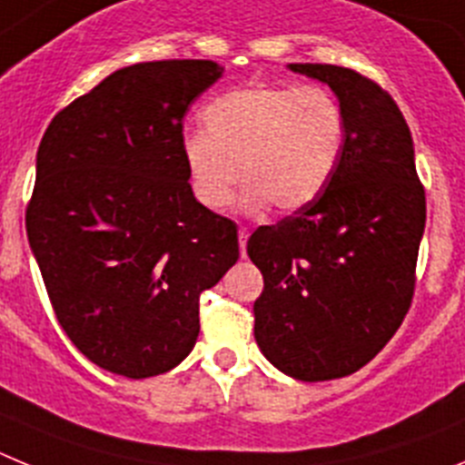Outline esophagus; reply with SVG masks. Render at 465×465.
I'll return each instance as SVG.
<instances>
[{"mask_svg": "<svg viewBox=\"0 0 465 465\" xmlns=\"http://www.w3.org/2000/svg\"><path fill=\"white\" fill-rule=\"evenodd\" d=\"M248 236H250L248 229H245V227L238 229V245H241V254H242V257H245V248H248Z\"/></svg>", "mask_w": 465, "mask_h": 465, "instance_id": "esophagus-1", "label": "esophagus"}]
</instances>
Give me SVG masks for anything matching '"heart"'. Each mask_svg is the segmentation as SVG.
Segmentation results:
<instances>
[{"label": "heart", "instance_id": "obj_1", "mask_svg": "<svg viewBox=\"0 0 465 465\" xmlns=\"http://www.w3.org/2000/svg\"><path fill=\"white\" fill-rule=\"evenodd\" d=\"M202 118L206 129L187 132L181 153L192 192L213 211L227 206L241 175L242 211L311 206L331 183L345 148V111L317 85L233 87L211 99Z\"/></svg>", "mask_w": 465, "mask_h": 465}]
</instances>
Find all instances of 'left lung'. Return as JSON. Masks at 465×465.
Wrapping results in <instances>:
<instances>
[{
  "label": "left lung",
  "instance_id": "obj_1",
  "mask_svg": "<svg viewBox=\"0 0 465 465\" xmlns=\"http://www.w3.org/2000/svg\"><path fill=\"white\" fill-rule=\"evenodd\" d=\"M290 69L331 87L345 148L311 206L250 236L263 275L254 341L278 371L322 382L366 366L408 315L426 196L408 123L378 83L345 66Z\"/></svg>",
  "mask_w": 465,
  "mask_h": 465
}]
</instances>
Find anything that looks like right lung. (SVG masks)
<instances>
[{"label":"right lung","instance_id":"1","mask_svg":"<svg viewBox=\"0 0 465 465\" xmlns=\"http://www.w3.org/2000/svg\"><path fill=\"white\" fill-rule=\"evenodd\" d=\"M211 60L113 71L45 129L27 238L69 341L132 380L175 368L199 336V296L238 259L232 220L194 199L183 118L223 76Z\"/></svg>","mask_w":465,"mask_h":465}]
</instances>
